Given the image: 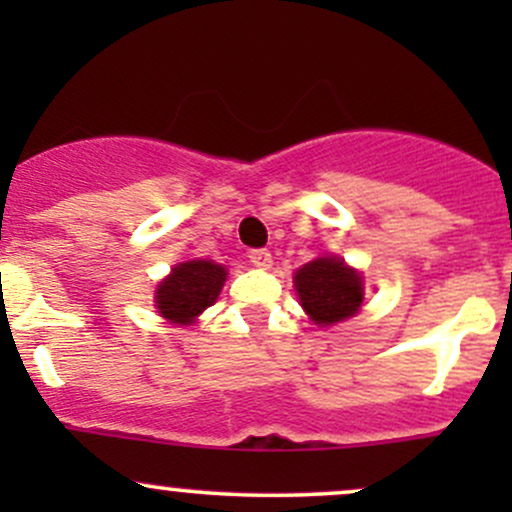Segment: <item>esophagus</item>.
Returning a JSON list of instances; mask_svg holds the SVG:
<instances>
[{
  "mask_svg": "<svg viewBox=\"0 0 512 512\" xmlns=\"http://www.w3.org/2000/svg\"><path fill=\"white\" fill-rule=\"evenodd\" d=\"M250 262L252 264H255V267L257 269H269V267H272V252H269V250H250Z\"/></svg>",
  "mask_w": 512,
  "mask_h": 512,
  "instance_id": "1",
  "label": "esophagus"
}]
</instances>
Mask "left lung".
Wrapping results in <instances>:
<instances>
[{"instance_id":"1","label":"left lung","mask_w":512,"mask_h":512,"mask_svg":"<svg viewBox=\"0 0 512 512\" xmlns=\"http://www.w3.org/2000/svg\"><path fill=\"white\" fill-rule=\"evenodd\" d=\"M296 291L315 325H332L358 313L363 303L361 274L339 257H317L296 272Z\"/></svg>"}]
</instances>
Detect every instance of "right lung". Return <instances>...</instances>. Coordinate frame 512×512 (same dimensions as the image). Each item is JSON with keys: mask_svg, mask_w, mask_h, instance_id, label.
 I'll return each mask as SVG.
<instances>
[{"mask_svg": "<svg viewBox=\"0 0 512 512\" xmlns=\"http://www.w3.org/2000/svg\"><path fill=\"white\" fill-rule=\"evenodd\" d=\"M226 267L207 260L178 264L156 291V308L170 322L187 325L219 298Z\"/></svg>", "mask_w": 512, "mask_h": 512, "instance_id": "right-lung-1", "label": "right lung"}]
</instances>
